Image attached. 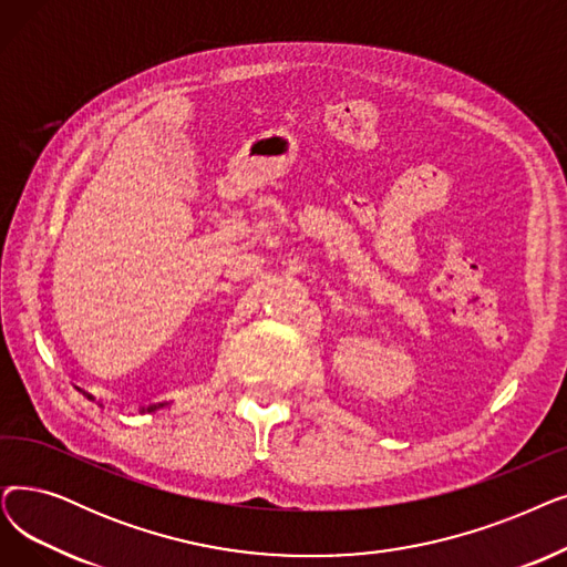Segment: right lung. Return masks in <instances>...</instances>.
Segmentation results:
<instances>
[{"label":"right lung","instance_id":"1","mask_svg":"<svg viewBox=\"0 0 567 567\" xmlns=\"http://www.w3.org/2000/svg\"><path fill=\"white\" fill-rule=\"evenodd\" d=\"M79 391H83V389H79ZM85 393V391H83ZM85 396L90 399V401H94V396L92 393H85ZM166 403H155V405H147V408H141V412H155V410H159V408H164Z\"/></svg>","mask_w":567,"mask_h":567}]
</instances>
